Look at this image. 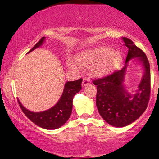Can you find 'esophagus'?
Wrapping results in <instances>:
<instances>
[{
    "instance_id": "esophagus-1",
    "label": "esophagus",
    "mask_w": 159,
    "mask_h": 159,
    "mask_svg": "<svg viewBox=\"0 0 159 159\" xmlns=\"http://www.w3.org/2000/svg\"><path fill=\"white\" fill-rule=\"evenodd\" d=\"M90 84V79L88 78H84L83 81H82V87H84L87 85H88Z\"/></svg>"
}]
</instances>
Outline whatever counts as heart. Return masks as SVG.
Listing matches in <instances>:
<instances>
[{"label":"heart","mask_w":159,"mask_h":159,"mask_svg":"<svg viewBox=\"0 0 159 159\" xmlns=\"http://www.w3.org/2000/svg\"><path fill=\"white\" fill-rule=\"evenodd\" d=\"M78 61L82 66L93 68V74L96 77L102 78L114 72L121 61V56L118 52H113L108 47L101 46L81 52L78 55ZM69 66L75 70L80 68L79 65L74 61L69 62Z\"/></svg>","instance_id":"heart-1"}]
</instances>
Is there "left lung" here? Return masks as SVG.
<instances>
[{"label": "left lung", "instance_id": "obj_1", "mask_svg": "<svg viewBox=\"0 0 159 159\" xmlns=\"http://www.w3.org/2000/svg\"><path fill=\"white\" fill-rule=\"evenodd\" d=\"M123 39L129 48L125 66L93 81L97 87L96 106L98 112L107 123L116 127L126 126L143 114L148 105L151 91L150 67L145 53L129 38L123 37ZM136 57L142 63L145 72L136 94H131L125 90L122 82L127 63Z\"/></svg>", "mask_w": 159, "mask_h": 159}]
</instances>
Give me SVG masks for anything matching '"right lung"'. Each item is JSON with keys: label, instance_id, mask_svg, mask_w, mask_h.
I'll return each instance as SVG.
<instances>
[{"label": "right lung", "instance_id": "1", "mask_svg": "<svg viewBox=\"0 0 159 159\" xmlns=\"http://www.w3.org/2000/svg\"><path fill=\"white\" fill-rule=\"evenodd\" d=\"M45 38L42 37L29 52L41 46L44 42ZM81 83L82 78L74 81L66 82L65 84L63 94L59 101L54 106L47 111L38 113L32 112L25 108L19 99L18 102L24 114L36 125L49 130L58 129L62 126L70 117L72 111V101H73L74 96L81 90Z\"/></svg>", "mask_w": 159, "mask_h": 159}]
</instances>
